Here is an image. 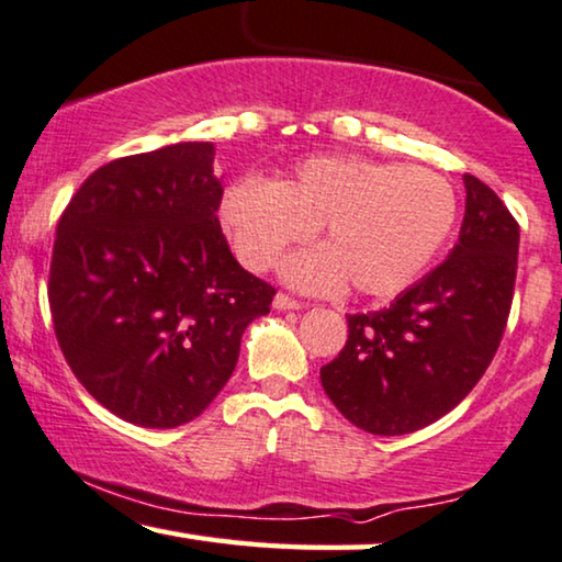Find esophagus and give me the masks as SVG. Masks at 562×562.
<instances>
[{
	"label": "esophagus",
	"mask_w": 562,
	"mask_h": 562,
	"mask_svg": "<svg viewBox=\"0 0 562 562\" xmlns=\"http://www.w3.org/2000/svg\"><path fill=\"white\" fill-rule=\"evenodd\" d=\"M273 310H279V312L302 310V302H296V299H291L289 294H276L273 296Z\"/></svg>",
	"instance_id": "obj_1"
}]
</instances>
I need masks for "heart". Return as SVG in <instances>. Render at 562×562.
Listing matches in <instances>:
<instances>
[{"label": "heart", "instance_id": "b5f03b06", "mask_svg": "<svg viewBox=\"0 0 562 562\" xmlns=\"http://www.w3.org/2000/svg\"><path fill=\"white\" fill-rule=\"evenodd\" d=\"M222 227L252 271L322 227L327 245L294 252L281 276L304 291L345 281L363 296H394L440 256L458 222V194L429 168L356 156H314L286 179H245L222 194Z\"/></svg>", "mask_w": 562, "mask_h": 562}]
</instances>
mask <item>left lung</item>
Instances as JSON below:
<instances>
[{"label": "left lung", "instance_id": "obj_1", "mask_svg": "<svg viewBox=\"0 0 562 562\" xmlns=\"http://www.w3.org/2000/svg\"><path fill=\"white\" fill-rule=\"evenodd\" d=\"M465 217L445 263L389 306L348 314V342L322 366L325 394L371 435H409L471 394L502 342L517 279L519 225L465 173Z\"/></svg>", "mask_w": 562, "mask_h": 562}]
</instances>
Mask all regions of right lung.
I'll list each match as a JSON object with an SVG mask.
<instances>
[{
  "instance_id": "add662e5",
  "label": "right lung",
  "mask_w": 562,
  "mask_h": 562,
  "mask_svg": "<svg viewBox=\"0 0 562 562\" xmlns=\"http://www.w3.org/2000/svg\"><path fill=\"white\" fill-rule=\"evenodd\" d=\"M212 143H171L89 176L58 220L48 302L60 350L137 427L199 417L235 371L273 286L222 235Z\"/></svg>"
}]
</instances>
